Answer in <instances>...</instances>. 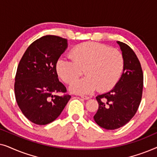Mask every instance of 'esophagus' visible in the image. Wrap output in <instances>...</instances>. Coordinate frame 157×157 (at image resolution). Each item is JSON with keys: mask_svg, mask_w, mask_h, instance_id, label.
I'll return each instance as SVG.
<instances>
[{"mask_svg": "<svg viewBox=\"0 0 157 157\" xmlns=\"http://www.w3.org/2000/svg\"><path fill=\"white\" fill-rule=\"evenodd\" d=\"M81 98H82L83 99H85V100H88V99H89V96H81Z\"/></svg>", "mask_w": 157, "mask_h": 157, "instance_id": "esophagus-1", "label": "esophagus"}]
</instances>
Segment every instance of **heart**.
<instances>
[{"mask_svg": "<svg viewBox=\"0 0 157 157\" xmlns=\"http://www.w3.org/2000/svg\"><path fill=\"white\" fill-rule=\"evenodd\" d=\"M71 59L61 57L56 64L59 76L71 83L83 72L86 77L75 81L69 87L72 93L89 94L96 89L104 92L119 81L124 66L122 53L117 49L95 42H84L70 51Z\"/></svg>", "mask_w": 157, "mask_h": 157, "instance_id": "1", "label": "heart"}]
</instances>
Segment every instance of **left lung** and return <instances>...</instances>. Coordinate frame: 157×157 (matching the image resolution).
Returning a JSON list of instances; mask_svg holds the SVG:
<instances>
[{
  "label": "left lung",
  "instance_id": "8db88e82",
  "mask_svg": "<svg viewBox=\"0 0 157 157\" xmlns=\"http://www.w3.org/2000/svg\"><path fill=\"white\" fill-rule=\"evenodd\" d=\"M124 57L123 74L112 90L96 97L98 103L94 119L101 127L113 130L125 125L136 113L143 91V71L134 51L117 41Z\"/></svg>",
  "mask_w": 157,
  "mask_h": 157
}]
</instances>
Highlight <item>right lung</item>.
<instances>
[{
    "instance_id": "obj_1",
    "label": "right lung",
    "mask_w": 157,
    "mask_h": 157,
    "mask_svg": "<svg viewBox=\"0 0 157 157\" xmlns=\"http://www.w3.org/2000/svg\"><path fill=\"white\" fill-rule=\"evenodd\" d=\"M68 47L59 36H43L32 43L19 62L15 78L16 99L23 115L38 125L56 119L71 96H59L66 88L58 78L56 61Z\"/></svg>"
}]
</instances>
